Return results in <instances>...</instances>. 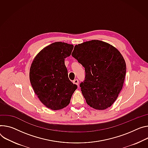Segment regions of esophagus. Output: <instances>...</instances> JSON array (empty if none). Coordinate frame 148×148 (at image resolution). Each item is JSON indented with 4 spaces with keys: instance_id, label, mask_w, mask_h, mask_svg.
<instances>
[{
    "instance_id": "esophagus-1",
    "label": "esophagus",
    "mask_w": 148,
    "mask_h": 148,
    "mask_svg": "<svg viewBox=\"0 0 148 148\" xmlns=\"http://www.w3.org/2000/svg\"><path fill=\"white\" fill-rule=\"evenodd\" d=\"M73 83H74V84H75V85L78 86V80L77 79H74V81H73Z\"/></svg>"
}]
</instances>
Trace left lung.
Returning a JSON list of instances; mask_svg holds the SVG:
<instances>
[{"label": "left lung", "instance_id": "left-lung-1", "mask_svg": "<svg viewBox=\"0 0 148 148\" xmlns=\"http://www.w3.org/2000/svg\"><path fill=\"white\" fill-rule=\"evenodd\" d=\"M71 55L85 68L80 87L87 104L101 110L110 107L122 89L126 71L119 51L109 43L91 40L75 45Z\"/></svg>", "mask_w": 148, "mask_h": 148}]
</instances>
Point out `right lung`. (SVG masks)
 <instances>
[{
	"label": "right lung",
	"mask_w": 148,
	"mask_h": 148,
	"mask_svg": "<svg viewBox=\"0 0 148 148\" xmlns=\"http://www.w3.org/2000/svg\"><path fill=\"white\" fill-rule=\"evenodd\" d=\"M74 45L56 42L35 56L29 70V79L35 95L47 108L61 110L70 103L77 86L69 78L65 58L70 56Z\"/></svg>",
	"instance_id": "add662e5"
}]
</instances>
